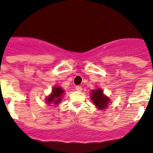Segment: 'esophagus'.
<instances>
[{
    "instance_id": "34e87169",
    "label": "esophagus",
    "mask_w": 153,
    "mask_h": 153,
    "mask_svg": "<svg viewBox=\"0 0 153 153\" xmlns=\"http://www.w3.org/2000/svg\"><path fill=\"white\" fill-rule=\"evenodd\" d=\"M76 90L77 91H82V86H76Z\"/></svg>"
}]
</instances>
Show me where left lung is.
Masks as SVG:
<instances>
[{"instance_id":"8db88e82","label":"left lung","mask_w":153,"mask_h":153,"mask_svg":"<svg viewBox=\"0 0 153 153\" xmlns=\"http://www.w3.org/2000/svg\"><path fill=\"white\" fill-rule=\"evenodd\" d=\"M91 100L99 109H106L109 102V98L103 94L100 88L91 90Z\"/></svg>"}]
</instances>
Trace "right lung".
I'll list each match as a JSON object with an SVG mask.
<instances>
[{
	"label": "right lung",
	"instance_id": "add662e5",
	"mask_svg": "<svg viewBox=\"0 0 153 153\" xmlns=\"http://www.w3.org/2000/svg\"><path fill=\"white\" fill-rule=\"evenodd\" d=\"M63 93H64V90L61 87H60V86H55V87L53 88L52 93H51V95L48 96L47 99H46V102L48 104L59 103L61 101Z\"/></svg>",
	"mask_w": 153,
	"mask_h": 153
}]
</instances>
